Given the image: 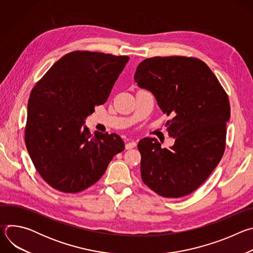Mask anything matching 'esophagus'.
Wrapping results in <instances>:
<instances>
[{
  "mask_svg": "<svg viewBox=\"0 0 253 253\" xmlns=\"http://www.w3.org/2000/svg\"><path fill=\"white\" fill-rule=\"evenodd\" d=\"M137 146L136 141H129L126 143V149H132Z\"/></svg>",
  "mask_w": 253,
  "mask_h": 253,
  "instance_id": "34e87169",
  "label": "esophagus"
}]
</instances>
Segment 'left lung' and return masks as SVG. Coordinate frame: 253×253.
<instances>
[{
    "label": "left lung",
    "instance_id": "8db88e82",
    "mask_svg": "<svg viewBox=\"0 0 253 253\" xmlns=\"http://www.w3.org/2000/svg\"><path fill=\"white\" fill-rule=\"evenodd\" d=\"M134 80L154 95L163 113L173 117L166 126L175 138L170 149H162L155 138L139 141L142 181L163 197L188 195L223 156L230 118L227 94L209 67L191 57L145 59Z\"/></svg>",
    "mask_w": 253,
    "mask_h": 253
}]
</instances>
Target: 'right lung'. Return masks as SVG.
Returning a JSON list of instances; mask_svg holds the SVG:
<instances>
[{"mask_svg": "<svg viewBox=\"0 0 253 253\" xmlns=\"http://www.w3.org/2000/svg\"><path fill=\"white\" fill-rule=\"evenodd\" d=\"M128 61L127 56L71 52L33 88L25 143L35 168L54 189L85 190L124 150L119 135L95 131L92 136L84 123L95 106L107 101Z\"/></svg>", "mask_w": 253, "mask_h": 253, "instance_id": "right-lung-1", "label": "right lung"}]
</instances>
